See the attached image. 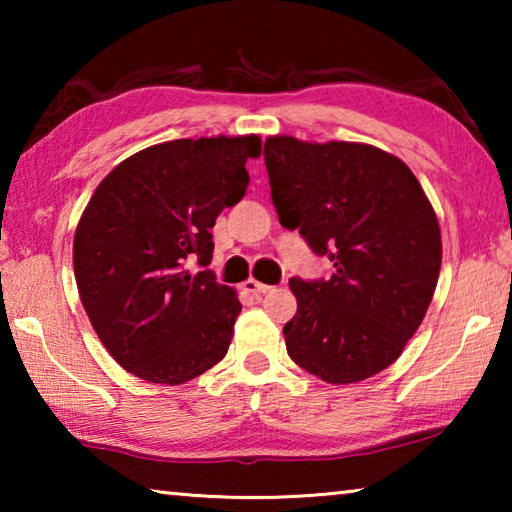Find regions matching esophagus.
Wrapping results in <instances>:
<instances>
[{
	"label": "esophagus",
	"instance_id": "obj_1",
	"mask_svg": "<svg viewBox=\"0 0 512 512\" xmlns=\"http://www.w3.org/2000/svg\"><path fill=\"white\" fill-rule=\"evenodd\" d=\"M244 289L248 293H253V296H264V293H268L273 287H268V284H262V282H257V280H246L244 282Z\"/></svg>",
	"mask_w": 512,
	"mask_h": 512
}]
</instances>
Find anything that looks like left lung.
I'll list each match as a JSON object with an SVG mask.
<instances>
[{
  "label": "left lung",
  "mask_w": 512,
  "mask_h": 512,
  "mask_svg": "<svg viewBox=\"0 0 512 512\" xmlns=\"http://www.w3.org/2000/svg\"><path fill=\"white\" fill-rule=\"evenodd\" d=\"M264 162L280 223L329 255L327 280L291 277L289 357L327 384H357L400 357L436 291L443 241L413 171L361 142L271 135Z\"/></svg>",
  "instance_id": "8db88e82"
}]
</instances>
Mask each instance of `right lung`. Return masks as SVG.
<instances>
[{
	"mask_svg": "<svg viewBox=\"0 0 512 512\" xmlns=\"http://www.w3.org/2000/svg\"><path fill=\"white\" fill-rule=\"evenodd\" d=\"M259 135L173 140L119 162L81 214L74 275L94 332L121 368L178 386L230 348L241 302L210 271L212 228L248 187Z\"/></svg>",
	"mask_w": 512,
	"mask_h": 512,
	"instance_id": "obj_1",
	"label": "right lung"
}]
</instances>
